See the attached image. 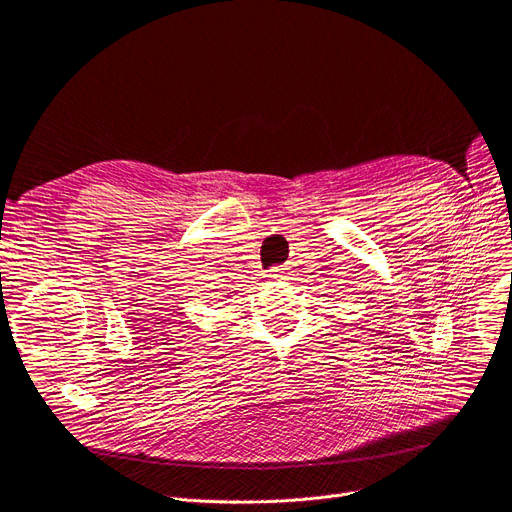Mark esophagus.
<instances>
[{
    "label": "esophagus",
    "mask_w": 512,
    "mask_h": 512,
    "mask_svg": "<svg viewBox=\"0 0 512 512\" xmlns=\"http://www.w3.org/2000/svg\"><path fill=\"white\" fill-rule=\"evenodd\" d=\"M268 278H270V280H285V278H287V272H285V268H272V270L268 272Z\"/></svg>",
    "instance_id": "esophagus-1"
}]
</instances>
